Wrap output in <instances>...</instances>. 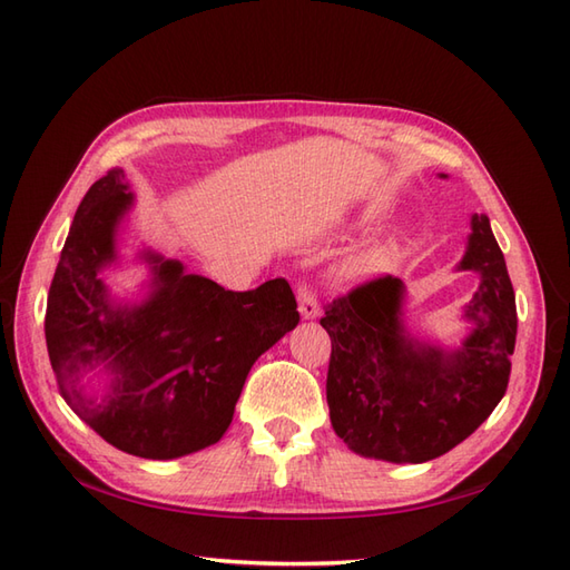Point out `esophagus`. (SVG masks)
I'll use <instances>...</instances> for the list:
<instances>
[{"label":"esophagus","instance_id":"1","mask_svg":"<svg viewBox=\"0 0 570 570\" xmlns=\"http://www.w3.org/2000/svg\"><path fill=\"white\" fill-rule=\"evenodd\" d=\"M296 296H298V313H301L303 321H313V317L321 315V306H317V298H315V294L306 284H298Z\"/></svg>","mask_w":570,"mask_h":570}]
</instances>
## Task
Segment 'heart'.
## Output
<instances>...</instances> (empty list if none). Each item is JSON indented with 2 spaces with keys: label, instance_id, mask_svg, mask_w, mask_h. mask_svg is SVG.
<instances>
[{
  "label": "heart",
  "instance_id": "obj_1",
  "mask_svg": "<svg viewBox=\"0 0 570 570\" xmlns=\"http://www.w3.org/2000/svg\"><path fill=\"white\" fill-rule=\"evenodd\" d=\"M383 257H386V247L381 245H374V247H366L362 249V253H356L347 259V272L350 274H366L376 269L379 264L383 262Z\"/></svg>",
  "mask_w": 570,
  "mask_h": 570
}]
</instances>
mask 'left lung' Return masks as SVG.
<instances>
[{
    "label": "left lung",
    "mask_w": 570,
    "mask_h": 570,
    "mask_svg": "<svg viewBox=\"0 0 570 570\" xmlns=\"http://www.w3.org/2000/svg\"><path fill=\"white\" fill-rule=\"evenodd\" d=\"M459 269L479 272L481 284L464 306L471 333L456 350L407 333L405 288L391 274L327 303L330 422L354 454L393 464L436 459L479 430L505 395L518 308L485 214L471 216Z\"/></svg>",
    "instance_id": "obj_1"
}]
</instances>
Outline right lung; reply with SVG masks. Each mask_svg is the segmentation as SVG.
<instances>
[{
  "label": "right lung",
  "instance_id": "1",
  "mask_svg": "<svg viewBox=\"0 0 570 570\" xmlns=\"http://www.w3.org/2000/svg\"><path fill=\"white\" fill-rule=\"evenodd\" d=\"M134 206L126 171L89 187L48 291L46 345L60 395L111 446L179 459L230 428L249 368L301 321L286 279L225 291L179 259L145 249L148 296L121 303L101 274L118 259V225ZM104 373L101 400L83 376Z\"/></svg>",
  "mask_w": 570,
  "mask_h": 570
}]
</instances>
